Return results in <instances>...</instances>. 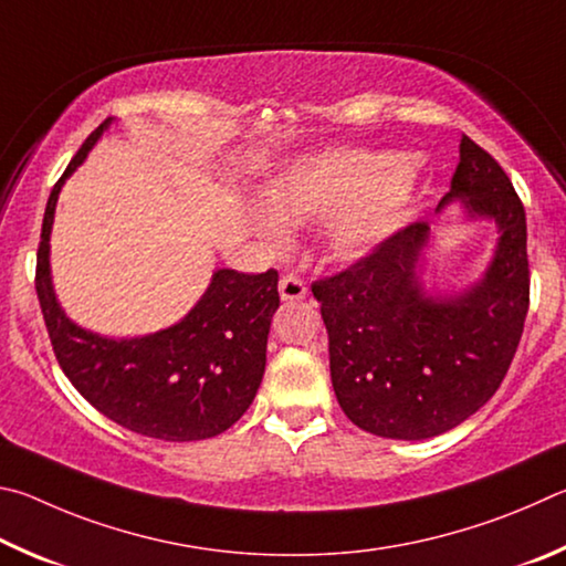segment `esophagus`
<instances>
[{
  "mask_svg": "<svg viewBox=\"0 0 566 566\" xmlns=\"http://www.w3.org/2000/svg\"><path fill=\"white\" fill-rule=\"evenodd\" d=\"M277 293H281V301L291 303V301H303L308 289H305V283L298 275H283L281 283H277Z\"/></svg>",
  "mask_w": 566,
  "mask_h": 566,
  "instance_id": "1",
  "label": "esophagus"
}]
</instances>
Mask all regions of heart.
<instances>
[{
    "mask_svg": "<svg viewBox=\"0 0 566 566\" xmlns=\"http://www.w3.org/2000/svg\"><path fill=\"white\" fill-rule=\"evenodd\" d=\"M258 201L263 211H253L248 223L261 241L283 245V226L325 218L328 251L355 261L412 221L420 181L398 154L325 151L283 166L261 186Z\"/></svg>",
    "mask_w": 566,
    "mask_h": 566,
    "instance_id": "1",
    "label": "heart"
}]
</instances>
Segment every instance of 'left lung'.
I'll return each instance as SVG.
<instances>
[{
  "label": "left lung",
  "mask_w": 566,
  "mask_h": 566,
  "mask_svg": "<svg viewBox=\"0 0 566 566\" xmlns=\"http://www.w3.org/2000/svg\"><path fill=\"white\" fill-rule=\"evenodd\" d=\"M452 203L464 223L490 221L497 231L488 265L464 289L428 277V223L313 283L335 398L378 438L428 440L458 428L497 392L517 353L530 308L527 218L507 174L470 136L438 218Z\"/></svg>",
  "instance_id": "1"
}]
</instances>
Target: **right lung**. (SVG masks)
<instances>
[{
    "label": "right lung",
    "instance_id": "1",
    "mask_svg": "<svg viewBox=\"0 0 566 566\" xmlns=\"http://www.w3.org/2000/svg\"><path fill=\"white\" fill-rule=\"evenodd\" d=\"M114 118L86 138L46 201L36 253V295L59 365L94 408L122 428L164 442L208 440L251 408L265 373L271 321L281 305L277 273L216 268L181 321L134 338H108L69 318L52 281L59 193Z\"/></svg>",
    "mask_w": 566,
    "mask_h": 566
}]
</instances>
